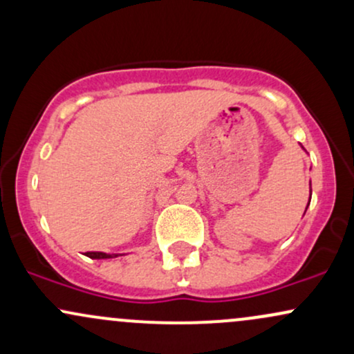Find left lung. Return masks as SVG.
<instances>
[{"label": "left lung", "instance_id": "8db88e82", "mask_svg": "<svg viewBox=\"0 0 354 354\" xmlns=\"http://www.w3.org/2000/svg\"><path fill=\"white\" fill-rule=\"evenodd\" d=\"M301 148H303V146H301ZM310 201H311V181H310ZM310 201H308V206H310ZM304 213H306V211H304Z\"/></svg>", "mask_w": 354, "mask_h": 354}]
</instances>
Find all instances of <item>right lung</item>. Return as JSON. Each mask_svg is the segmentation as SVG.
<instances>
[{
    "mask_svg": "<svg viewBox=\"0 0 354 354\" xmlns=\"http://www.w3.org/2000/svg\"><path fill=\"white\" fill-rule=\"evenodd\" d=\"M86 256L91 259H109V258H116V256L120 254H108V253H103V251H88Z\"/></svg>",
    "mask_w": 354,
    "mask_h": 354,
    "instance_id": "obj_1",
    "label": "right lung"
}]
</instances>
